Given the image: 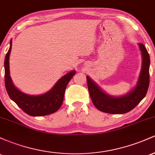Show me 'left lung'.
<instances>
[{
    "instance_id": "8db88e82",
    "label": "left lung",
    "mask_w": 155,
    "mask_h": 155,
    "mask_svg": "<svg viewBox=\"0 0 155 155\" xmlns=\"http://www.w3.org/2000/svg\"><path fill=\"white\" fill-rule=\"evenodd\" d=\"M142 54V67L138 81L133 90L121 97L108 95L87 76L88 90L94 106L105 113L120 114L133 109L147 95L149 85V65L150 58L148 51L142 44H139Z\"/></svg>"
}]
</instances>
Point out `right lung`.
Instances as JSON below:
<instances>
[{"instance_id":"add662e5","label":"right lung","mask_w":155,"mask_h":155,"mask_svg":"<svg viewBox=\"0 0 155 155\" xmlns=\"http://www.w3.org/2000/svg\"><path fill=\"white\" fill-rule=\"evenodd\" d=\"M12 41L4 61L5 86L8 96L23 111L32 117H41L51 114L58 111L63 102L65 89L70 80L75 75V71L68 73L58 81L47 93L41 95H27L19 91L12 83L9 75V55Z\"/></svg>"}]
</instances>
